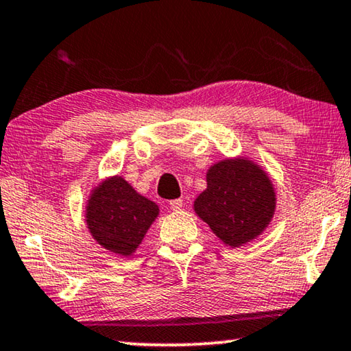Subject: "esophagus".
<instances>
[{
    "label": "esophagus",
    "instance_id": "34e87169",
    "mask_svg": "<svg viewBox=\"0 0 351 351\" xmlns=\"http://www.w3.org/2000/svg\"><path fill=\"white\" fill-rule=\"evenodd\" d=\"M169 204H170V209L173 212H178V210L182 209V199L181 198L180 199H171Z\"/></svg>",
    "mask_w": 351,
    "mask_h": 351
}]
</instances>
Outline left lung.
Returning <instances> with one entry per match:
<instances>
[{"label":"left lung","mask_w":351,"mask_h":351,"mask_svg":"<svg viewBox=\"0 0 351 351\" xmlns=\"http://www.w3.org/2000/svg\"><path fill=\"white\" fill-rule=\"evenodd\" d=\"M195 213L226 246L240 247L268 228L276 212L271 178L247 158H226L209 167Z\"/></svg>","instance_id":"left-lung-1"}]
</instances>
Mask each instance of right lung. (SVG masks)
Masks as SVG:
<instances>
[{"mask_svg": "<svg viewBox=\"0 0 351 351\" xmlns=\"http://www.w3.org/2000/svg\"><path fill=\"white\" fill-rule=\"evenodd\" d=\"M85 209L93 239L119 257H132L159 215L158 204L119 175L106 178L91 190Z\"/></svg>", "mask_w": 351, "mask_h": 351, "instance_id": "right-lung-1", "label": "right lung"}]
</instances>
